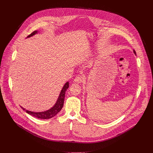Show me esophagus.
<instances>
[{"instance_id":"34e87169","label":"esophagus","mask_w":153,"mask_h":153,"mask_svg":"<svg viewBox=\"0 0 153 153\" xmlns=\"http://www.w3.org/2000/svg\"><path fill=\"white\" fill-rule=\"evenodd\" d=\"M84 77L83 76H81V75H79V76H77L75 79H74V82L77 83H80L84 81Z\"/></svg>"}]
</instances>
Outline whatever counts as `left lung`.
<instances>
[{"mask_svg":"<svg viewBox=\"0 0 153 153\" xmlns=\"http://www.w3.org/2000/svg\"><path fill=\"white\" fill-rule=\"evenodd\" d=\"M133 51H134V53L135 54H136V51H135V50H133Z\"/></svg>","mask_w":153,"mask_h":153,"instance_id":"8db88e82","label":"left lung"}]
</instances>
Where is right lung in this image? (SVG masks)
Wrapping results in <instances>:
<instances>
[{"mask_svg": "<svg viewBox=\"0 0 153 153\" xmlns=\"http://www.w3.org/2000/svg\"><path fill=\"white\" fill-rule=\"evenodd\" d=\"M37 32H38L37 31H34L31 34H30L27 37V38L30 37L35 35L36 34H37ZM68 87H69V82H67L63 86V88L60 91V93L59 96V97L57 100L56 103L51 108H50L48 110H47L45 111H43V112L36 113V112H33L31 111L27 110L24 108L22 107V106H20V107L22 108L24 111H25L26 113H27L28 114H29L35 117H37L38 119H48L52 118L54 116H55L62 110V108L63 105V103H64L65 92H66L68 88Z\"/></svg>", "mask_w": 153, "mask_h": 153, "instance_id": "1", "label": "right lung"}]
</instances>
